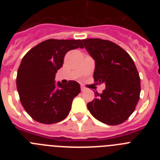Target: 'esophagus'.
<instances>
[{"label":"esophagus","mask_w":160,"mask_h":160,"mask_svg":"<svg viewBox=\"0 0 160 160\" xmlns=\"http://www.w3.org/2000/svg\"><path fill=\"white\" fill-rule=\"evenodd\" d=\"M86 90V88H85L84 87H81V90H82V91H83V90Z\"/></svg>","instance_id":"esophagus-1"}]
</instances>
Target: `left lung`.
Masks as SVG:
<instances>
[{"label": "left lung", "mask_w": 160, "mask_h": 160, "mask_svg": "<svg viewBox=\"0 0 160 160\" xmlns=\"http://www.w3.org/2000/svg\"><path fill=\"white\" fill-rule=\"evenodd\" d=\"M94 60V79L105 83L102 94L87 104L90 114L107 125H118L128 119L139 99L140 78L134 61L123 49L110 41L98 38L82 40Z\"/></svg>", "instance_id": "1"}]
</instances>
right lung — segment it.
Returning <instances> with one entry per match:
<instances>
[{
	"label": "right lung",
	"instance_id": "add662e5",
	"mask_svg": "<svg viewBox=\"0 0 160 160\" xmlns=\"http://www.w3.org/2000/svg\"><path fill=\"white\" fill-rule=\"evenodd\" d=\"M83 48L81 40L44 41L22 58L17 75V88L26 112L37 122H61L70 113L72 101L81 91L75 81L55 82V75L63 65L66 53Z\"/></svg>",
	"mask_w": 160,
	"mask_h": 160
}]
</instances>
